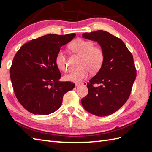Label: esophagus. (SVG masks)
<instances>
[{"label": "esophagus", "mask_w": 152, "mask_h": 152, "mask_svg": "<svg viewBox=\"0 0 152 152\" xmlns=\"http://www.w3.org/2000/svg\"><path fill=\"white\" fill-rule=\"evenodd\" d=\"M81 84L86 86V85H87V82H83V83H76L75 86H79L80 85H81Z\"/></svg>", "instance_id": "1"}]
</instances>
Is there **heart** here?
Wrapping results in <instances>:
<instances>
[{
  "instance_id": "obj_1",
  "label": "heart",
  "mask_w": 152,
  "mask_h": 152,
  "mask_svg": "<svg viewBox=\"0 0 152 152\" xmlns=\"http://www.w3.org/2000/svg\"><path fill=\"white\" fill-rule=\"evenodd\" d=\"M69 48L74 53L82 57L80 70H73L64 76L65 81L79 83L88 78L89 72L95 73L101 69L104 61V53L101 48L94 46L92 41L77 38L70 44ZM56 64L59 70L65 71L67 69L66 56L63 51H58Z\"/></svg>"
}]
</instances>
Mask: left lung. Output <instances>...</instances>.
<instances>
[{"instance_id":"left-lung-1","label":"left lung","mask_w":152,"mask_h":152,"mask_svg":"<svg viewBox=\"0 0 152 152\" xmlns=\"http://www.w3.org/2000/svg\"><path fill=\"white\" fill-rule=\"evenodd\" d=\"M82 37L97 42L104 53L101 69L87 83L88 94L82 104L91 114L104 117L123 106L131 94L136 79L133 57L124 42L104 31L85 33ZM94 84H100L94 87Z\"/></svg>"}]
</instances>
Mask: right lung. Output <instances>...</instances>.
<instances>
[{
	"label": "right lung",
	"instance_id": "obj_1",
	"mask_svg": "<svg viewBox=\"0 0 152 152\" xmlns=\"http://www.w3.org/2000/svg\"><path fill=\"white\" fill-rule=\"evenodd\" d=\"M75 36L44 35L23 45L15 55L10 79L16 98L28 112L40 115L56 112L64 95L74 88L72 82L59 81L61 75L55 59L61 48Z\"/></svg>",
	"mask_w": 152,
	"mask_h": 152
}]
</instances>
